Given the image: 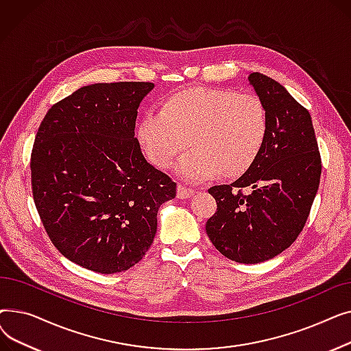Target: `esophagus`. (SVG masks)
I'll use <instances>...</instances> for the list:
<instances>
[{"instance_id": "1", "label": "esophagus", "mask_w": 351, "mask_h": 351, "mask_svg": "<svg viewBox=\"0 0 351 351\" xmlns=\"http://www.w3.org/2000/svg\"><path fill=\"white\" fill-rule=\"evenodd\" d=\"M193 193H195V189L186 188V186H183V185H178V197L179 199H188Z\"/></svg>"}]
</instances>
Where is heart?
<instances>
[{"label": "heart", "mask_w": 351, "mask_h": 351, "mask_svg": "<svg viewBox=\"0 0 351 351\" xmlns=\"http://www.w3.org/2000/svg\"><path fill=\"white\" fill-rule=\"evenodd\" d=\"M269 132V114L256 95L230 89H196L166 102L162 112L146 114L138 138L149 160L166 168L189 143L193 149L176 163L179 176L204 182L220 171L246 172L261 155Z\"/></svg>", "instance_id": "heart-1"}]
</instances>
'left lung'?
<instances>
[{"instance_id":"left-lung-1","label":"left lung","mask_w":351,"mask_h":351,"mask_svg":"<svg viewBox=\"0 0 351 351\" xmlns=\"http://www.w3.org/2000/svg\"><path fill=\"white\" fill-rule=\"evenodd\" d=\"M247 80L267 109V138L241 178L209 189L217 210L206 233L228 259L254 265L282 253L303 230L319 189L322 159L308 110L263 73L250 72Z\"/></svg>"}]
</instances>
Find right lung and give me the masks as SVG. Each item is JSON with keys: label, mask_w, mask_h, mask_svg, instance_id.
<instances>
[{"label": "right lung", "mask_w": 351, "mask_h": 351, "mask_svg": "<svg viewBox=\"0 0 351 351\" xmlns=\"http://www.w3.org/2000/svg\"><path fill=\"white\" fill-rule=\"evenodd\" d=\"M152 82L92 84L51 106L36 132L31 182L43 225L66 259L112 274L151 247L158 210L176 183L147 162L135 138Z\"/></svg>", "instance_id": "obj_1"}]
</instances>
